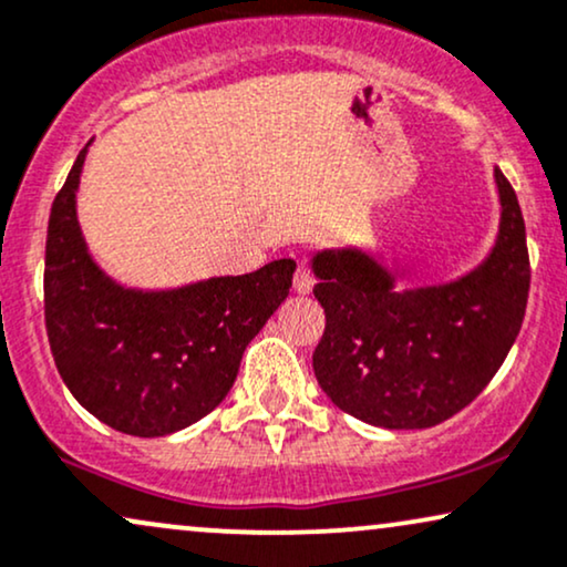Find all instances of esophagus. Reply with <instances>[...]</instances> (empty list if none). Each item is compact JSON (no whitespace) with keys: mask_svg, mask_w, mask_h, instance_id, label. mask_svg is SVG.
<instances>
[{"mask_svg":"<svg viewBox=\"0 0 567 567\" xmlns=\"http://www.w3.org/2000/svg\"><path fill=\"white\" fill-rule=\"evenodd\" d=\"M313 282H317V279H313L311 271H308L306 267H298L296 279H292V290H296L298 296H308V292L313 290Z\"/></svg>","mask_w":567,"mask_h":567,"instance_id":"1","label":"esophagus"}]
</instances>
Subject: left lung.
<instances>
[{
    "label": "left lung",
    "instance_id": "obj_1",
    "mask_svg": "<svg viewBox=\"0 0 567 567\" xmlns=\"http://www.w3.org/2000/svg\"><path fill=\"white\" fill-rule=\"evenodd\" d=\"M499 233L474 271L447 285L395 290V275L358 248L313 256L327 327L313 374L327 398L384 429H429L474 403L511 353L532 267L513 185L494 169Z\"/></svg>",
    "mask_w": 567,
    "mask_h": 567
}]
</instances>
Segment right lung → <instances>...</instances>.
I'll return each mask as SVG.
<instances>
[{
  "instance_id": "1",
  "label": "right lung",
  "mask_w": 567,
  "mask_h": 567,
  "mask_svg": "<svg viewBox=\"0 0 567 567\" xmlns=\"http://www.w3.org/2000/svg\"><path fill=\"white\" fill-rule=\"evenodd\" d=\"M85 152L47 230L44 317L56 371L78 403L117 432H181L230 392L243 350L288 298L296 261L175 290L123 288L91 259L78 225Z\"/></svg>"
}]
</instances>
